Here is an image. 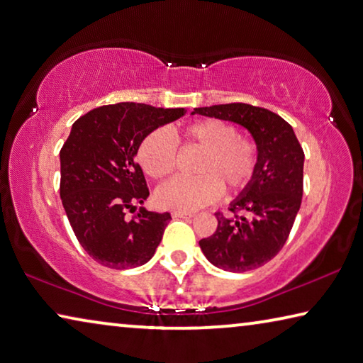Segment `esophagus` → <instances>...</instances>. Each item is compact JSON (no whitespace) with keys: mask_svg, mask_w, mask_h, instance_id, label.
<instances>
[{"mask_svg":"<svg viewBox=\"0 0 363 363\" xmlns=\"http://www.w3.org/2000/svg\"><path fill=\"white\" fill-rule=\"evenodd\" d=\"M171 215H172V218H192L194 213H189V211H172Z\"/></svg>","mask_w":363,"mask_h":363,"instance_id":"34e87169","label":"esophagus"}]
</instances>
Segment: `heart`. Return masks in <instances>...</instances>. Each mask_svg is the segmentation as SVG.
Listing matches in <instances>:
<instances>
[{"instance_id": "b5f03b06", "label": "heart", "mask_w": 363, "mask_h": 363, "mask_svg": "<svg viewBox=\"0 0 363 363\" xmlns=\"http://www.w3.org/2000/svg\"><path fill=\"white\" fill-rule=\"evenodd\" d=\"M189 145L203 148L195 179L172 177L157 189L155 200L161 208L194 211L211 203L221 194V186L238 192L250 182L257 169V145L238 137L233 124L220 119L197 121L184 129ZM176 142L164 129H155L140 142L137 158L152 179L168 176L176 166Z\"/></svg>"}]
</instances>
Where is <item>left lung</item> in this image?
<instances>
[{
  "mask_svg": "<svg viewBox=\"0 0 363 363\" xmlns=\"http://www.w3.org/2000/svg\"><path fill=\"white\" fill-rule=\"evenodd\" d=\"M192 114L242 125L257 145V169L218 228L200 240L206 260L224 272L244 273L268 263L286 244L303 191V150L291 124L264 108L229 103L195 108ZM241 216H237V211Z\"/></svg>",
  "mask_w": 363,
  "mask_h": 363,
  "instance_id": "8db88e82",
  "label": "left lung"
}]
</instances>
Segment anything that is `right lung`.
Listing matches in <instances>:
<instances>
[{
	"instance_id": "right-lung-1",
	"label": "right lung",
	"mask_w": 363,
	"mask_h": 363,
	"mask_svg": "<svg viewBox=\"0 0 363 363\" xmlns=\"http://www.w3.org/2000/svg\"><path fill=\"white\" fill-rule=\"evenodd\" d=\"M184 114V108L124 101L91 109L72 124L60 152V194L80 245L103 267L135 268L155 255L171 215L140 206L134 220L124 218L150 194L135 157L152 130Z\"/></svg>"
}]
</instances>
